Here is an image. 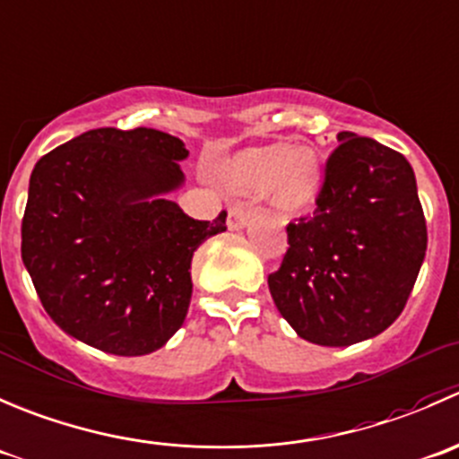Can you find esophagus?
<instances>
[{"mask_svg":"<svg viewBox=\"0 0 459 459\" xmlns=\"http://www.w3.org/2000/svg\"><path fill=\"white\" fill-rule=\"evenodd\" d=\"M254 212L249 210V207H245L243 203H236V205L230 207V219H228V225L230 230H243L245 225H247L249 216H252Z\"/></svg>","mask_w":459,"mask_h":459,"instance_id":"34e87169","label":"esophagus"}]
</instances>
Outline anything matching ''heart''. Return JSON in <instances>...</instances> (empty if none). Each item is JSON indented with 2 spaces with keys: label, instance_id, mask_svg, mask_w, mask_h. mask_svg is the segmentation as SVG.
<instances>
[{
  "label": "heart",
  "instance_id": "obj_1",
  "mask_svg": "<svg viewBox=\"0 0 459 459\" xmlns=\"http://www.w3.org/2000/svg\"><path fill=\"white\" fill-rule=\"evenodd\" d=\"M228 183L238 192L263 189L281 212H301L316 198L321 183L319 158L310 147L247 149L228 167Z\"/></svg>",
  "mask_w": 459,
  "mask_h": 459
}]
</instances>
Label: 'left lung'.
Wrapping results in <instances>:
<instances>
[{
  "instance_id": "obj_1",
  "label": "left lung",
  "mask_w": 459,
  "mask_h": 459,
  "mask_svg": "<svg viewBox=\"0 0 459 459\" xmlns=\"http://www.w3.org/2000/svg\"><path fill=\"white\" fill-rule=\"evenodd\" d=\"M312 214L288 228V252L267 276L281 316L316 346L384 333L406 306L426 254L412 167L377 140L342 131Z\"/></svg>"
}]
</instances>
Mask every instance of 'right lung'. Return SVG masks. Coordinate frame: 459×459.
Here are the masks:
<instances>
[{
  "label": "right lung",
  "mask_w": 459,
  "mask_h": 459,
  "mask_svg": "<svg viewBox=\"0 0 459 459\" xmlns=\"http://www.w3.org/2000/svg\"><path fill=\"white\" fill-rule=\"evenodd\" d=\"M185 143L158 129H91L30 174L22 261L44 310L71 337L120 357L165 346L192 301V256L228 212L194 221L167 194L185 183Z\"/></svg>",
  "instance_id": "right-lung-1"
}]
</instances>
